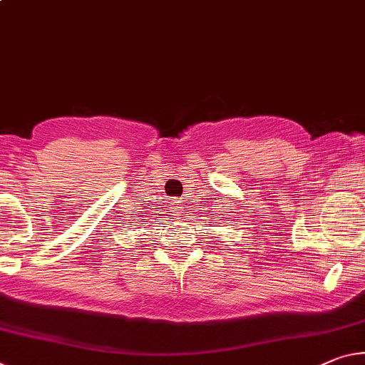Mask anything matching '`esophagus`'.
I'll return each instance as SVG.
<instances>
[{"mask_svg": "<svg viewBox=\"0 0 365 365\" xmlns=\"http://www.w3.org/2000/svg\"><path fill=\"white\" fill-rule=\"evenodd\" d=\"M178 206H180V205H178V203H173V207H172V210H178Z\"/></svg>", "mask_w": 365, "mask_h": 365, "instance_id": "1", "label": "esophagus"}]
</instances>
